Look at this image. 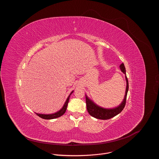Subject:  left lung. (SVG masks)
<instances>
[{"instance_id":"obj_1","label":"left lung","mask_w":159,"mask_h":159,"mask_svg":"<svg viewBox=\"0 0 159 159\" xmlns=\"http://www.w3.org/2000/svg\"><path fill=\"white\" fill-rule=\"evenodd\" d=\"M120 69L121 71L126 74V69L124 65V63H121L120 65ZM126 93L125 96V98L122 103L117 107L113 108V109H104L102 107H101L96 104H95L93 101H90L87 96H85V101H86V106H87V109L89 115L99 120H109L110 118H112L114 116L118 115L120 113L123 109H124L126 101V97H127V93L129 88L128 85V80L126 75Z\"/></svg>"}]
</instances>
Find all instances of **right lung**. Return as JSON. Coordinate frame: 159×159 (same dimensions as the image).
<instances>
[{"label":"right lung","mask_w":159,"mask_h":159,"mask_svg":"<svg viewBox=\"0 0 159 159\" xmlns=\"http://www.w3.org/2000/svg\"><path fill=\"white\" fill-rule=\"evenodd\" d=\"M73 91L70 94V95L69 96V97H68L65 104L63 105V107L59 111H58L56 113H54V114H52V115H41V114H38V113H36V114L40 118H43V119H44V120H52V119H55V118H59L61 116H62L64 113L66 111V107H67V105H68V103H69V98H70V95L72 94Z\"/></svg>","instance_id":"obj_1"}]
</instances>
